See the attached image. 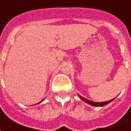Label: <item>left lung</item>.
<instances>
[{
	"label": "left lung",
	"mask_w": 131,
	"mask_h": 131,
	"mask_svg": "<svg viewBox=\"0 0 131 131\" xmlns=\"http://www.w3.org/2000/svg\"><path fill=\"white\" fill-rule=\"evenodd\" d=\"M79 95V97L81 99V100H83V101H85L86 103H88V104H90V105H91V106H97V107H101V106H106V105H107L108 104L110 103L112 101L114 100V99H112V100H111L107 101V102H94L90 101V100H88V99H86V98H85V97H83L81 96L80 95Z\"/></svg>",
	"instance_id": "1"
}]
</instances>
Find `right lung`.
I'll use <instances>...</instances> for the list:
<instances>
[{"instance_id":"right-lung-1","label":"right lung","mask_w":131,"mask_h":131,"mask_svg":"<svg viewBox=\"0 0 131 131\" xmlns=\"http://www.w3.org/2000/svg\"><path fill=\"white\" fill-rule=\"evenodd\" d=\"M41 102H43V100H41V101H40V102H39V103H38V104H40V103H41Z\"/></svg>"}]
</instances>
